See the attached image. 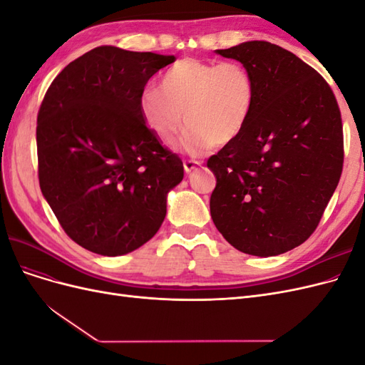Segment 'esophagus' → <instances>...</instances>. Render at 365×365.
<instances>
[{
	"mask_svg": "<svg viewBox=\"0 0 365 365\" xmlns=\"http://www.w3.org/2000/svg\"><path fill=\"white\" fill-rule=\"evenodd\" d=\"M201 164H202V161H200V160H185L184 161V170H185V173H192L193 170L200 169Z\"/></svg>",
	"mask_w": 365,
	"mask_h": 365,
	"instance_id": "1",
	"label": "esophagus"
}]
</instances>
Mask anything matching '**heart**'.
Here are the masks:
<instances>
[{
  "label": "heart",
  "mask_w": 365,
  "mask_h": 365,
  "mask_svg": "<svg viewBox=\"0 0 365 365\" xmlns=\"http://www.w3.org/2000/svg\"><path fill=\"white\" fill-rule=\"evenodd\" d=\"M160 91H143V120L168 143L176 138L185 120L189 128L184 132L182 148L193 155L233 141L244 129L254 101L252 77L235 61L180 59L164 71Z\"/></svg>",
  "instance_id": "heart-1"
}]
</instances>
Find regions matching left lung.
I'll return each mask as SVG.
<instances>
[{
    "instance_id": "8db88e82",
    "label": "left lung",
    "mask_w": 365,
    "mask_h": 365,
    "mask_svg": "<svg viewBox=\"0 0 365 365\" xmlns=\"http://www.w3.org/2000/svg\"><path fill=\"white\" fill-rule=\"evenodd\" d=\"M216 53L250 71L254 101L240 134L207 161L216 175L210 213L236 250L277 256L311 237L339 182V106L323 76L275 43Z\"/></svg>"
}]
</instances>
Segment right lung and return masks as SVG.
Returning a JSON list of instances; mask_svg holds the SVG:
<instances>
[{"instance_id":"right-lung-1","label":"right lung","mask_w":365,"mask_h":365,"mask_svg":"<svg viewBox=\"0 0 365 365\" xmlns=\"http://www.w3.org/2000/svg\"><path fill=\"white\" fill-rule=\"evenodd\" d=\"M175 61L101 46L70 62L38 113L41 192L77 245L121 256L155 236L168 193L184 178L140 113L150 77Z\"/></svg>"}]
</instances>
